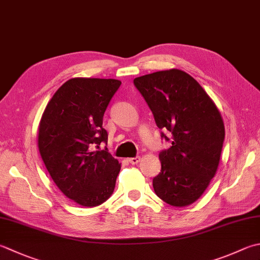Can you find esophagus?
Listing matches in <instances>:
<instances>
[{"label": "esophagus", "mask_w": 260, "mask_h": 260, "mask_svg": "<svg viewBox=\"0 0 260 260\" xmlns=\"http://www.w3.org/2000/svg\"><path fill=\"white\" fill-rule=\"evenodd\" d=\"M141 161V156H135V157H129L128 162L131 165H137Z\"/></svg>", "instance_id": "1"}]
</instances>
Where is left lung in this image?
<instances>
[{
  "mask_svg": "<svg viewBox=\"0 0 260 260\" xmlns=\"http://www.w3.org/2000/svg\"><path fill=\"white\" fill-rule=\"evenodd\" d=\"M134 84L156 126L171 133V146L159 154L155 194L171 206L190 205L206 190L220 164L225 135L220 110L201 84L181 70L139 76ZM162 137L169 141L164 133Z\"/></svg>",
  "mask_w": 260,
  "mask_h": 260,
  "instance_id": "8db88e82",
  "label": "left lung"
}]
</instances>
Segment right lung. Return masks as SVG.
<instances>
[{"label":"right lung","mask_w":260,"mask_h":260,"mask_svg":"<svg viewBox=\"0 0 260 260\" xmlns=\"http://www.w3.org/2000/svg\"><path fill=\"white\" fill-rule=\"evenodd\" d=\"M115 79L73 78L56 91L38 128V149L53 181L63 194L85 207L101 205L113 195L120 171L106 150L104 114L120 86Z\"/></svg>","instance_id":"obj_1"}]
</instances>
